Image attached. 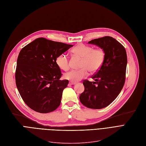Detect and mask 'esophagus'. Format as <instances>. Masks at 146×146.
<instances>
[{"label":"esophagus","instance_id":"esophagus-1","mask_svg":"<svg viewBox=\"0 0 146 146\" xmlns=\"http://www.w3.org/2000/svg\"><path fill=\"white\" fill-rule=\"evenodd\" d=\"M76 84V83L75 82H72V81L69 82V85H75Z\"/></svg>","mask_w":146,"mask_h":146}]
</instances>
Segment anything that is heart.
<instances>
[{
    "label": "heart",
    "mask_w": 146,
    "mask_h": 146,
    "mask_svg": "<svg viewBox=\"0 0 146 146\" xmlns=\"http://www.w3.org/2000/svg\"><path fill=\"white\" fill-rule=\"evenodd\" d=\"M73 55L81 58L79 70H72L65 74V78L76 82L81 80L91 73H96L101 68L105 60V54L102 48H93L85 44H79L72 50ZM56 63L59 68L67 70L69 67V59L66 54L62 53L56 58Z\"/></svg>",
    "instance_id": "b5f03b06"
}]
</instances>
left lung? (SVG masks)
Returning <instances> with one entry per match:
<instances>
[{
    "mask_svg": "<svg viewBox=\"0 0 146 146\" xmlns=\"http://www.w3.org/2000/svg\"><path fill=\"white\" fill-rule=\"evenodd\" d=\"M105 52L101 68L92 76L94 82L84 80V91L80 94L81 103L88 108L102 109L110 105L120 94L126 79L127 54L125 48L114 38L106 36L88 42Z\"/></svg>",
    "mask_w": 146,
    "mask_h": 146,
    "instance_id": "left-lung-1",
    "label": "left lung"
}]
</instances>
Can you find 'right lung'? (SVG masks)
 Instances as JSON below:
<instances>
[{
  "label": "right lung",
  "mask_w": 146,
  "mask_h": 146,
  "mask_svg": "<svg viewBox=\"0 0 146 146\" xmlns=\"http://www.w3.org/2000/svg\"><path fill=\"white\" fill-rule=\"evenodd\" d=\"M73 46L38 38L19 53L15 70V83L25 103L40 113H48L60 105L62 91L68 80H60L61 70L56 57Z\"/></svg>",
  "instance_id": "add662e5"
}]
</instances>
